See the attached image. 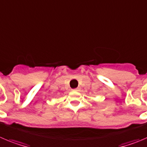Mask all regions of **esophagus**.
Masks as SVG:
<instances>
[{
  "mask_svg": "<svg viewBox=\"0 0 147 147\" xmlns=\"http://www.w3.org/2000/svg\"><path fill=\"white\" fill-rule=\"evenodd\" d=\"M72 91H74V92H78V91H79V88H74V89H72Z\"/></svg>",
  "mask_w": 147,
  "mask_h": 147,
  "instance_id": "34e87169",
  "label": "esophagus"
}]
</instances>
